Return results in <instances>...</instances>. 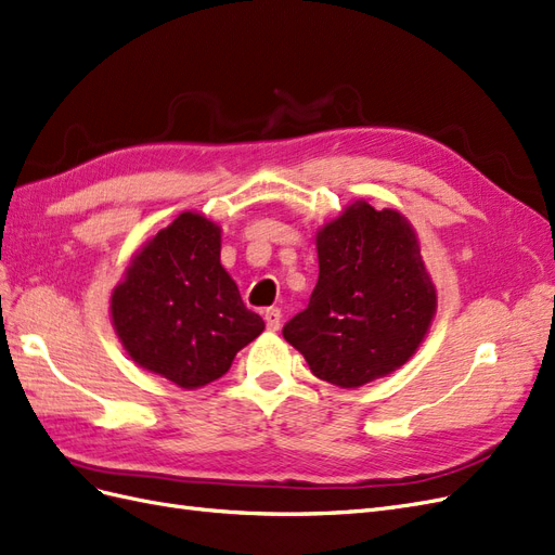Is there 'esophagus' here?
<instances>
[{
	"instance_id": "obj_1",
	"label": "esophagus",
	"mask_w": 555,
	"mask_h": 555,
	"mask_svg": "<svg viewBox=\"0 0 555 555\" xmlns=\"http://www.w3.org/2000/svg\"><path fill=\"white\" fill-rule=\"evenodd\" d=\"M263 319H266L268 331H278L280 324H282V312H280L278 308H268V310L263 312Z\"/></svg>"
}]
</instances>
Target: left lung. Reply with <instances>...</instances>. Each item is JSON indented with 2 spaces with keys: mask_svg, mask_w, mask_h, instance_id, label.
Masks as SVG:
<instances>
[{
  "mask_svg": "<svg viewBox=\"0 0 555 555\" xmlns=\"http://www.w3.org/2000/svg\"><path fill=\"white\" fill-rule=\"evenodd\" d=\"M319 280L284 340L328 384L354 389L405 363L435 314L416 233L396 210L351 204L317 233Z\"/></svg>",
  "mask_w": 555,
  "mask_h": 555,
  "instance_id": "8db88e82",
  "label": "left lung"
}]
</instances>
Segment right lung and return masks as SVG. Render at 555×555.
Masks as SVG:
<instances>
[{
    "instance_id": "right-lung-1",
    "label": "right lung",
    "mask_w": 555,
    "mask_h": 555,
    "mask_svg": "<svg viewBox=\"0 0 555 555\" xmlns=\"http://www.w3.org/2000/svg\"><path fill=\"white\" fill-rule=\"evenodd\" d=\"M220 227L204 215H178L139 251L111 296L129 357L182 389L227 375L263 331L220 263Z\"/></svg>"
}]
</instances>
